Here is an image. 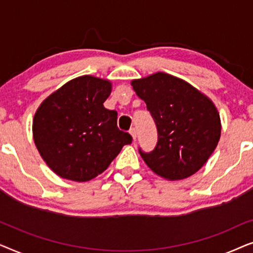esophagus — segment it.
<instances>
[{"label": "esophagus", "mask_w": 253, "mask_h": 253, "mask_svg": "<svg viewBox=\"0 0 253 253\" xmlns=\"http://www.w3.org/2000/svg\"><path fill=\"white\" fill-rule=\"evenodd\" d=\"M129 133H130V136L132 137V139H133V140H136V137H137V131H136V129H134V127H131L130 131H129Z\"/></svg>", "instance_id": "esophagus-1"}]
</instances>
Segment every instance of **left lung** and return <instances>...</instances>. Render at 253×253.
I'll use <instances>...</instances> for the list:
<instances>
[{
    "label": "left lung",
    "mask_w": 253,
    "mask_h": 253,
    "mask_svg": "<svg viewBox=\"0 0 253 253\" xmlns=\"http://www.w3.org/2000/svg\"><path fill=\"white\" fill-rule=\"evenodd\" d=\"M131 85L146 103L158 129L157 146L139 153L151 170L177 181L199 170L217 146L221 120L209 96L188 82L155 72Z\"/></svg>",
    "instance_id": "left-lung-1"
}]
</instances>
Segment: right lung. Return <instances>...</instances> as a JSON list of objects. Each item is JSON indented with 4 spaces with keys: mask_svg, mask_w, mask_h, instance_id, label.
Returning a JSON list of instances; mask_svg holds the SVG:
<instances>
[{
    "mask_svg": "<svg viewBox=\"0 0 253 253\" xmlns=\"http://www.w3.org/2000/svg\"><path fill=\"white\" fill-rule=\"evenodd\" d=\"M112 83L81 76L41 102L33 117L34 144L41 158L62 178L86 182L108 168L132 137L117 127V113L103 102Z\"/></svg>",
    "mask_w": 253,
    "mask_h": 253,
    "instance_id": "obj_1",
    "label": "right lung"
}]
</instances>
